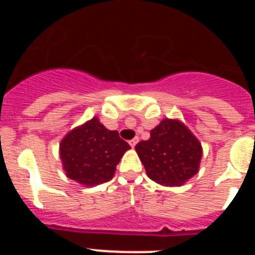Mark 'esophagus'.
<instances>
[{"label": "esophagus", "mask_w": 255, "mask_h": 255, "mask_svg": "<svg viewBox=\"0 0 255 255\" xmlns=\"http://www.w3.org/2000/svg\"><path fill=\"white\" fill-rule=\"evenodd\" d=\"M138 140H139L138 138H134V139H131V140L129 141V144H130V145H131L132 148H134L135 145H136V143H138Z\"/></svg>", "instance_id": "1"}]
</instances>
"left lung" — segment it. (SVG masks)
<instances>
[{
    "mask_svg": "<svg viewBox=\"0 0 255 255\" xmlns=\"http://www.w3.org/2000/svg\"><path fill=\"white\" fill-rule=\"evenodd\" d=\"M147 175L164 186H181L197 175L202 159V144L179 120L164 119L150 138L135 145Z\"/></svg>",
    "mask_w": 255,
    "mask_h": 255,
    "instance_id": "8db88e82",
    "label": "left lung"
}]
</instances>
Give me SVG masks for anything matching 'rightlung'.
Returning a JSON list of instances; mask_svg holds the SVG:
<instances>
[{
	"mask_svg": "<svg viewBox=\"0 0 255 255\" xmlns=\"http://www.w3.org/2000/svg\"><path fill=\"white\" fill-rule=\"evenodd\" d=\"M129 149L116 130L106 129L93 117L65 135L60 143V158L69 179L94 186L114 177L117 163Z\"/></svg>",
	"mask_w": 255,
	"mask_h": 255,
	"instance_id": "add662e5",
	"label": "right lung"
}]
</instances>
